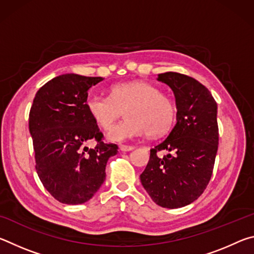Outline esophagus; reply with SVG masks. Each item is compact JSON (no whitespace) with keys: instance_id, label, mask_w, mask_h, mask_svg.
Masks as SVG:
<instances>
[{"instance_id":"34e87169","label":"esophagus","mask_w":254,"mask_h":254,"mask_svg":"<svg viewBox=\"0 0 254 254\" xmlns=\"http://www.w3.org/2000/svg\"><path fill=\"white\" fill-rule=\"evenodd\" d=\"M134 147H132V145H127V144H121L120 145V150L121 151H130V150H132Z\"/></svg>"}]
</instances>
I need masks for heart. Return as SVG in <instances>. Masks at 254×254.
<instances>
[{
    "label": "heart",
    "mask_w": 254,
    "mask_h": 254,
    "mask_svg": "<svg viewBox=\"0 0 254 254\" xmlns=\"http://www.w3.org/2000/svg\"><path fill=\"white\" fill-rule=\"evenodd\" d=\"M86 110L103 130H109L120 115L126 119L111 128L109 139L126 141L147 134H166L176 119V105L157 86L145 81H127L110 88V97L91 94L86 98Z\"/></svg>",
    "instance_id": "obj_1"
}]
</instances>
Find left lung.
Returning a JSON list of instances; mask_svg holds the SVG:
<instances>
[{"label": "left lung", "instance_id": "8db88e82", "mask_svg": "<svg viewBox=\"0 0 254 254\" xmlns=\"http://www.w3.org/2000/svg\"><path fill=\"white\" fill-rule=\"evenodd\" d=\"M174 91L177 122L169 134L150 150L141 184L157 205L179 208L203 194L212 177L218 148L217 104L192 77L168 71L158 75ZM162 149L170 151L157 156Z\"/></svg>", "mask_w": 254, "mask_h": 254}]
</instances>
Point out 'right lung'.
Segmentation results:
<instances>
[{"label": "right lung", "instance_id": "right-lung-1", "mask_svg": "<svg viewBox=\"0 0 254 254\" xmlns=\"http://www.w3.org/2000/svg\"><path fill=\"white\" fill-rule=\"evenodd\" d=\"M102 77L65 74L37 92L29 114L36 170L44 187L63 204L86 203L105 180L109 158L118 153L86 110L88 89ZM97 142L95 148L85 144Z\"/></svg>", "mask_w": 254, "mask_h": 254}]
</instances>
